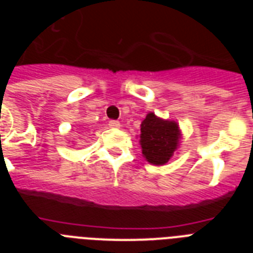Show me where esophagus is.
Returning <instances> with one entry per match:
<instances>
[{
  "label": "esophagus",
  "mask_w": 253,
  "mask_h": 253,
  "mask_svg": "<svg viewBox=\"0 0 253 253\" xmlns=\"http://www.w3.org/2000/svg\"><path fill=\"white\" fill-rule=\"evenodd\" d=\"M109 126H110V128H120V122L119 120H110V122H109Z\"/></svg>",
  "instance_id": "1"
}]
</instances>
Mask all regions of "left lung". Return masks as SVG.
<instances>
[{
	"label": "left lung",
	"instance_id": "1",
	"mask_svg": "<svg viewBox=\"0 0 253 253\" xmlns=\"http://www.w3.org/2000/svg\"><path fill=\"white\" fill-rule=\"evenodd\" d=\"M181 131L178 124L172 120H163L149 113L140 124V147L147 161L162 166L169 161L178 147Z\"/></svg>",
	"mask_w": 253,
	"mask_h": 253
}]
</instances>
